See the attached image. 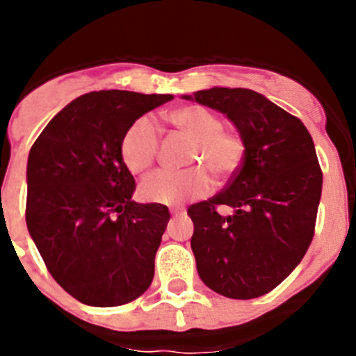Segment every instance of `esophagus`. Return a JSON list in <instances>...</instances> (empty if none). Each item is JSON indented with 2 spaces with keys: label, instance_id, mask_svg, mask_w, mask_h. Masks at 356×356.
<instances>
[{
  "label": "esophagus",
  "instance_id": "esophagus-1",
  "mask_svg": "<svg viewBox=\"0 0 356 356\" xmlns=\"http://www.w3.org/2000/svg\"><path fill=\"white\" fill-rule=\"evenodd\" d=\"M184 212H185L184 207H172V209H171L172 216H180V213H184Z\"/></svg>",
  "mask_w": 356,
  "mask_h": 356
}]
</instances>
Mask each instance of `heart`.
Instances as JSON below:
<instances>
[{"instance_id":"obj_1","label":"heart","mask_w":356,"mask_h":356,"mask_svg":"<svg viewBox=\"0 0 356 356\" xmlns=\"http://www.w3.org/2000/svg\"><path fill=\"white\" fill-rule=\"evenodd\" d=\"M176 130L193 140L185 171H155L140 181L139 193L149 203L178 205L185 200L205 197L212 191V178H229L242 163L246 144L237 130L222 127L221 115L201 105H185L165 114ZM160 137L155 122L139 118L121 139V160L134 175L146 171L159 155ZM204 168H201L200 165Z\"/></svg>"}]
</instances>
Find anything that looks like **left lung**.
<instances>
[{
    "label": "left lung",
    "mask_w": 356,
    "mask_h": 356,
    "mask_svg": "<svg viewBox=\"0 0 356 356\" xmlns=\"http://www.w3.org/2000/svg\"><path fill=\"white\" fill-rule=\"evenodd\" d=\"M193 97L228 115L246 144L221 193L187 210L197 273L217 294L260 298L294 271L314 238L323 188L314 140L300 119L254 90L213 87ZM222 204L234 213L221 216Z\"/></svg>",
    "instance_id": "8db88e82"
}]
</instances>
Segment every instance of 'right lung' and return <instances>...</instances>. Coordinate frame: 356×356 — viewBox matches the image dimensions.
<instances>
[{"mask_svg": "<svg viewBox=\"0 0 356 356\" xmlns=\"http://www.w3.org/2000/svg\"><path fill=\"white\" fill-rule=\"evenodd\" d=\"M171 94L99 90L76 97L28 156L26 226L49 275L90 307H119L146 292L169 221L159 203H135L121 160L131 122Z\"/></svg>", "mask_w": 356, "mask_h": 356, "instance_id": "right-lung-1", "label": "right lung"}]
</instances>
